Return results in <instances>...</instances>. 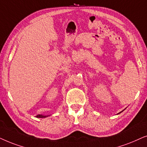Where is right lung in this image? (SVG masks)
I'll return each mask as SVG.
<instances>
[{"label":"right lung","mask_w":147,"mask_h":147,"mask_svg":"<svg viewBox=\"0 0 147 147\" xmlns=\"http://www.w3.org/2000/svg\"><path fill=\"white\" fill-rule=\"evenodd\" d=\"M48 116H44V115H37L36 117L37 118H46V117H47Z\"/></svg>","instance_id":"add662e5"}]
</instances>
